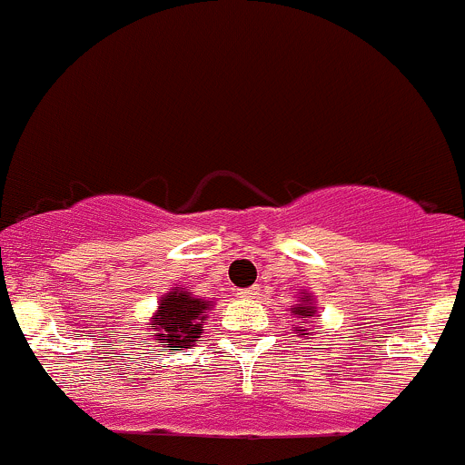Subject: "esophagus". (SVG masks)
Segmentation results:
<instances>
[{"mask_svg":"<svg viewBox=\"0 0 465 465\" xmlns=\"http://www.w3.org/2000/svg\"><path fill=\"white\" fill-rule=\"evenodd\" d=\"M254 294H257V288H242V291H237V297L242 299H254Z\"/></svg>","mask_w":465,"mask_h":465,"instance_id":"1","label":"esophagus"}]
</instances>
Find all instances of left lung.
I'll return each instance as SVG.
<instances>
[{
  "label": "left lung",
  "mask_w": 465,
  "mask_h": 465,
  "mask_svg": "<svg viewBox=\"0 0 465 465\" xmlns=\"http://www.w3.org/2000/svg\"><path fill=\"white\" fill-rule=\"evenodd\" d=\"M291 312L297 319H302V322H299V323H302V326H299V331H297V328H294V332H299L297 337H308V334H311V332H308L306 328H303V323H306V319H312L314 314H317V306H314L312 294L306 292V291L299 294V303H294V306L291 308Z\"/></svg>",
  "instance_id": "1"
}]
</instances>
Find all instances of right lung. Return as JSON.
<instances>
[{"mask_svg": "<svg viewBox=\"0 0 465 465\" xmlns=\"http://www.w3.org/2000/svg\"><path fill=\"white\" fill-rule=\"evenodd\" d=\"M211 306L213 302L208 299H199L188 292V288L174 286L162 294L157 311L148 319V337L154 339L162 352L186 351L202 337Z\"/></svg>", "mask_w": 465, "mask_h": 465, "instance_id": "1", "label": "right lung"}]
</instances>
